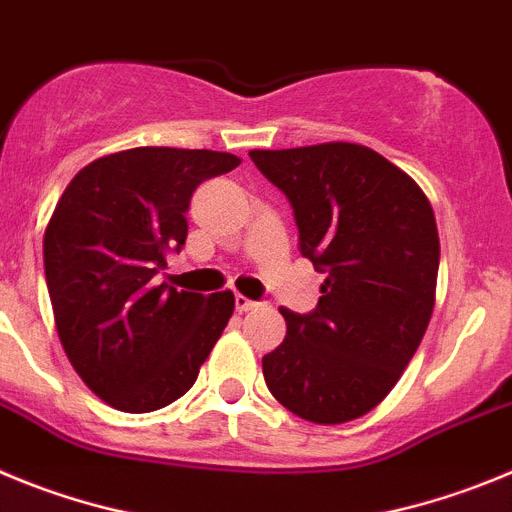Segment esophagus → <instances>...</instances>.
<instances>
[{"label":"esophagus","instance_id":"1","mask_svg":"<svg viewBox=\"0 0 512 512\" xmlns=\"http://www.w3.org/2000/svg\"><path fill=\"white\" fill-rule=\"evenodd\" d=\"M234 306H237V311H257V308L262 306V301H252V298L237 293V296H234Z\"/></svg>","mask_w":512,"mask_h":512}]
</instances>
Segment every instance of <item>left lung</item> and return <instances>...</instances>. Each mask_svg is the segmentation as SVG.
I'll return each instance as SVG.
<instances>
[{"mask_svg":"<svg viewBox=\"0 0 512 512\" xmlns=\"http://www.w3.org/2000/svg\"><path fill=\"white\" fill-rule=\"evenodd\" d=\"M285 193L301 255L326 273L311 313L280 308L288 331L262 357L267 388L311 423L372 411L400 380L431 321L439 232L426 193L365 145L252 150Z\"/></svg>","mask_w":512,"mask_h":512,"instance_id":"1","label":"left lung"}]
</instances>
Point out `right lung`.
<instances>
[{
	"label": "right lung",
	"mask_w": 512,
	"mask_h": 512,
	"mask_svg": "<svg viewBox=\"0 0 512 512\" xmlns=\"http://www.w3.org/2000/svg\"><path fill=\"white\" fill-rule=\"evenodd\" d=\"M237 155L135 147L76 173L43 239L55 329L73 370L124 413L165 408L191 390L232 319L234 293L158 285L186 245V211L206 178Z\"/></svg>",
	"instance_id": "right-lung-1"
}]
</instances>
